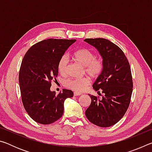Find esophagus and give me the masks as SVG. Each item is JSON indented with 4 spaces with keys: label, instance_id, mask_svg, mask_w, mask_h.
Listing matches in <instances>:
<instances>
[{
    "label": "esophagus",
    "instance_id": "1",
    "mask_svg": "<svg viewBox=\"0 0 152 152\" xmlns=\"http://www.w3.org/2000/svg\"><path fill=\"white\" fill-rule=\"evenodd\" d=\"M81 94H82V93H80V92H74V96H80V95H81Z\"/></svg>",
    "mask_w": 152,
    "mask_h": 152
}]
</instances>
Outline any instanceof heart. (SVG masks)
Here are the masks:
<instances>
[{"label":"heart","instance_id":"heart-1","mask_svg":"<svg viewBox=\"0 0 152 152\" xmlns=\"http://www.w3.org/2000/svg\"><path fill=\"white\" fill-rule=\"evenodd\" d=\"M75 60L84 66V72L92 78H97L101 75L104 70V61L101 57H96L93 51L86 48L76 50L74 53ZM69 58L64 55L60 58L58 63V70L61 74H65L68 68ZM88 77L84 76L80 78H68L64 84L67 88L76 92H82L85 90L90 84Z\"/></svg>","mask_w":152,"mask_h":152}]
</instances>
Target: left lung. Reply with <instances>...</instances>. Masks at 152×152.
Instances as JSON below:
<instances>
[{"label": "left lung", "instance_id": "obj_1", "mask_svg": "<svg viewBox=\"0 0 152 152\" xmlns=\"http://www.w3.org/2000/svg\"><path fill=\"white\" fill-rule=\"evenodd\" d=\"M94 46L104 61V70L93 84L99 96L90 95L91 103L85 111L89 121L101 127L117 123L129 108L133 92V80L129 63L117 45L103 38L85 39Z\"/></svg>", "mask_w": 152, "mask_h": 152}]
</instances>
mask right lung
I'll return each mask as SVG.
<instances>
[{
  "instance_id": "right-lung-1",
  "label": "right lung",
  "mask_w": 152,
  "mask_h": 152,
  "mask_svg": "<svg viewBox=\"0 0 152 152\" xmlns=\"http://www.w3.org/2000/svg\"><path fill=\"white\" fill-rule=\"evenodd\" d=\"M76 39H48L31 46L25 53L19 76L20 95L25 110L35 122L51 124L62 116L64 103L73 96L70 90L56 94L51 80L58 75L60 58Z\"/></svg>"
}]
</instances>
